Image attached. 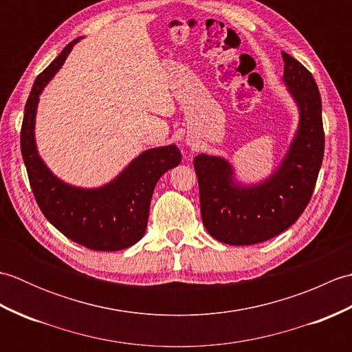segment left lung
Wrapping results in <instances>:
<instances>
[{"label": "left lung", "instance_id": "8db88e82", "mask_svg": "<svg viewBox=\"0 0 352 352\" xmlns=\"http://www.w3.org/2000/svg\"><path fill=\"white\" fill-rule=\"evenodd\" d=\"M283 81L300 110L289 151L265 182L243 186L222 157L193 159L199 186L201 218L208 234L227 245H254L287 230L310 203L324 159L322 101L311 72L281 52Z\"/></svg>", "mask_w": 352, "mask_h": 352}]
</instances>
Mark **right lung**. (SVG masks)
Here are the masks:
<instances>
[{"instance_id": "1", "label": "right lung", "mask_w": 352, "mask_h": 352, "mask_svg": "<svg viewBox=\"0 0 352 352\" xmlns=\"http://www.w3.org/2000/svg\"><path fill=\"white\" fill-rule=\"evenodd\" d=\"M72 41L37 76L25 104L21 129V153L30 186L43 216L62 234L94 251H119L139 242L145 234L149 204L157 182L178 166L182 153L175 145L146 149L115 180L96 189L66 184L41 159L34 140V119L39 95L62 68Z\"/></svg>"}]
</instances>
